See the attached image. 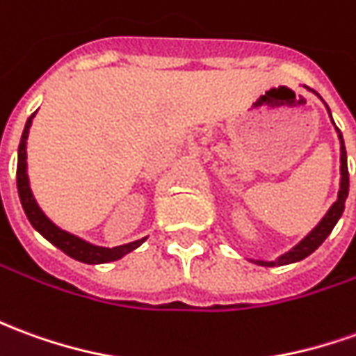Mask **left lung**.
Returning <instances> with one entry per match:
<instances>
[{
  "label": "left lung",
  "instance_id": "8db88e82",
  "mask_svg": "<svg viewBox=\"0 0 356 356\" xmlns=\"http://www.w3.org/2000/svg\"><path fill=\"white\" fill-rule=\"evenodd\" d=\"M327 108V106H325ZM330 111V108H327ZM332 118V115H330ZM337 129V127H335ZM337 135H339V140H341V185H339V195H337V200L334 202V206L327 210L322 221L318 223L314 229L308 233L307 237L300 241L299 245L295 248H291L289 252H285L283 256H280L277 260L273 262H264V260H254L258 266H268V268H273V266H285L293 264V262H299L302 258H307L308 254H312L322 243L325 241V237L332 233V229L335 227L337 220L341 218L343 210H345V200H347V195H349V170H347V152H345V144H343L341 131L337 129Z\"/></svg>",
  "mask_w": 356,
  "mask_h": 356
}]
</instances>
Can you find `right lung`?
I'll list each match as a JSON object with an SVG mask.
<instances>
[{"label":"right lung","instance_id":"obj_1","mask_svg":"<svg viewBox=\"0 0 356 356\" xmlns=\"http://www.w3.org/2000/svg\"><path fill=\"white\" fill-rule=\"evenodd\" d=\"M34 118V115H32ZM32 118H29L24 131H22L21 144H19V160H17V188H19V198H21L22 210L26 213V218L32 223V227L38 231L42 237H46L56 245L59 250H63L67 256H71L79 262L84 264H106V262H113L119 260L121 256H125L127 252L135 250L144 238L135 241V243H129V245H121L115 248H104V247H94L90 243H86L83 238L74 237L67 231L59 229L56 223L44 216V212L40 210V206L34 200V196L31 193V186H29V175H26V138H29V129L32 125Z\"/></svg>","mask_w":356,"mask_h":356}]
</instances>
